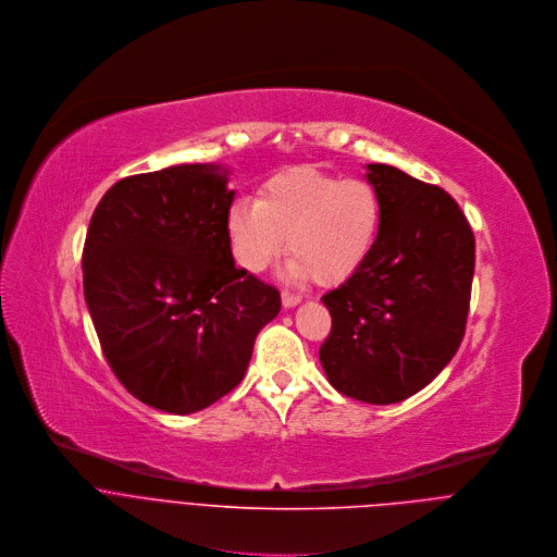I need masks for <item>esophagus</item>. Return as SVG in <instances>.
Here are the masks:
<instances>
[{
    "mask_svg": "<svg viewBox=\"0 0 557 557\" xmlns=\"http://www.w3.org/2000/svg\"><path fill=\"white\" fill-rule=\"evenodd\" d=\"M281 300H283V307H296V305L302 300V296H300V294H294V292H287V289H283V294H281Z\"/></svg>",
    "mask_w": 557,
    "mask_h": 557,
    "instance_id": "34e87169",
    "label": "esophagus"
}]
</instances>
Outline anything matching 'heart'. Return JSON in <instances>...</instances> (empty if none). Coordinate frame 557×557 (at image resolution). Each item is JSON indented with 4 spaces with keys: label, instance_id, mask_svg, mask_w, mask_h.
<instances>
[{
    "label": "heart",
    "instance_id": "1",
    "mask_svg": "<svg viewBox=\"0 0 557 557\" xmlns=\"http://www.w3.org/2000/svg\"><path fill=\"white\" fill-rule=\"evenodd\" d=\"M382 228V199L367 180L300 166L272 175L257 199L228 208L226 235L235 261L268 270L285 250L294 278L341 285L369 259Z\"/></svg>",
    "mask_w": 557,
    "mask_h": 557
}]
</instances>
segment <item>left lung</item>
Wrapping results in <instances>:
<instances>
[{"mask_svg": "<svg viewBox=\"0 0 557 557\" xmlns=\"http://www.w3.org/2000/svg\"><path fill=\"white\" fill-rule=\"evenodd\" d=\"M382 228L364 265L322 296L331 331L320 362L338 393L397 404L428 386L461 347L472 296L474 233L441 186L369 164Z\"/></svg>", "mask_w": 557, "mask_h": 557, "instance_id": "1", "label": "left lung"}]
</instances>
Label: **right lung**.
<instances>
[{"label": "right lung", "mask_w": 557, "mask_h": 557, "mask_svg": "<svg viewBox=\"0 0 557 557\" xmlns=\"http://www.w3.org/2000/svg\"><path fill=\"white\" fill-rule=\"evenodd\" d=\"M219 166L129 175L98 201L83 246V289L102 356L143 404L208 408L246 375L281 294L235 268Z\"/></svg>", "instance_id": "1"}]
</instances>
